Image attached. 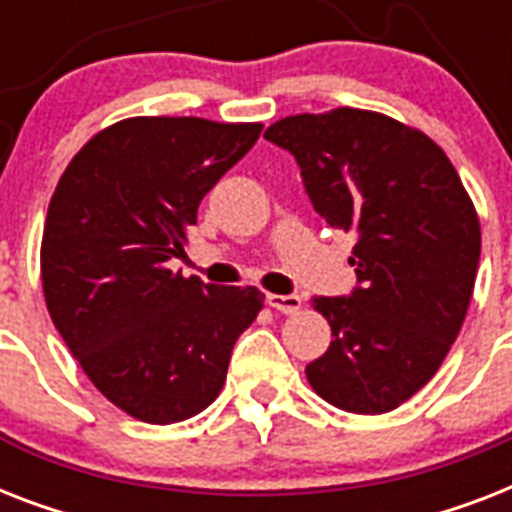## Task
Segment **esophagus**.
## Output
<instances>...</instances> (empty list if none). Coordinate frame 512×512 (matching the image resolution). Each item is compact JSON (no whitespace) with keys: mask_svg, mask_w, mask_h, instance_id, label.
Here are the masks:
<instances>
[{"mask_svg":"<svg viewBox=\"0 0 512 512\" xmlns=\"http://www.w3.org/2000/svg\"><path fill=\"white\" fill-rule=\"evenodd\" d=\"M268 305L281 313H297L303 308V300L297 295H268Z\"/></svg>","mask_w":512,"mask_h":512,"instance_id":"obj_1","label":"esophagus"}]
</instances>
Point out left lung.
Returning <instances> with one entry per match:
<instances>
[{
    "mask_svg": "<svg viewBox=\"0 0 512 512\" xmlns=\"http://www.w3.org/2000/svg\"><path fill=\"white\" fill-rule=\"evenodd\" d=\"M265 138L295 154L316 212L356 236L361 284L311 300L332 345L308 382L342 412H393L460 335L481 257L473 199L436 140L377 111L287 116Z\"/></svg>",
    "mask_w": 512,
    "mask_h": 512,
    "instance_id": "left-lung-1",
    "label": "left lung"
}]
</instances>
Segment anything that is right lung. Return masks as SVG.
<instances>
[{"mask_svg": "<svg viewBox=\"0 0 512 512\" xmlns=\"http://www.w3.org/2000/svg\"><path fill=\"white\" fill-rule=\"evenodd\" d=\"M260 130L132 116L92 135L55 185L39 252L44 303L92 385L135 420L204 412L233 342L263 311L257 287H215L167 265L204 193Z\"/></svg>", "mask_w": 512, "mask_h": 512, "instance_id": "obj_1", "label": "right lung"}]
</instances>
